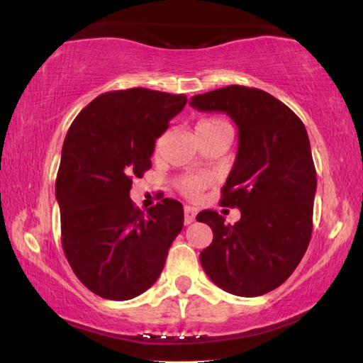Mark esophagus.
<instances>
[{
    "mask_svg": "<svg viewBox=\"0 0 363 363\" xmlns=\"http://www.w3.org/2000/svg\"><path fill=\"white\" fill-rule=\"evenodd\" d=\"M194 217H196V209L191 208V206H185V225L193 224Z\"/></svg>",
    "mask_w": 363,
    "mask_h": 363,
    "instance_id": "34e87169",
    "label": "esophagus"
}]
</instances>
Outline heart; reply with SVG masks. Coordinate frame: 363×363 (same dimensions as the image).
Wrapping results in <instances>:
<instances>
[{
	"label": "heart",
	"mask_w": 363,
	"mask_h": 363,
	"mask_svg": "<svg viewBox=\"0 0 363 363\" xmlns=\"http://www.w3.org/2000/svg\"><path fill=\"white\" fill-rule=\"evenodd\" d=\"M222 126H228V125L225 123V121H222L220 118H214V116H211V118L199 120L196 125V135L213 131V130H217V128H222ZM175 185L178 188V191H180L182 194H185V196H188V198H196L198 194L203 191V188L206 186V178L201 175H194V174L182 175L177 178Z\"/></svg>",
	"instance_id": "heart-1"
}]
</instances>
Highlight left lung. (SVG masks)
<instances>
[{
	"label": "left lung",
	"instance_id": "obj_1",
	"mask_svg": "<svg viewBox=\"0 0 363 363\" xmlns=\"http://www.w3.org/2000/svg\"><path fill=\"white\" fill-rule=\"evenodd\" d=\"M201 111H225L238 126V152L220 206L238 208L235 224L213 209L198 222L214 238L199 255L216 286L240 297L274 291L308 248L313 230L316 170L305 125L261 89L227 86L189 100Z\"/></svg>",
	"mask_w": 363,
	"mask_h": 363
}]
</instances>
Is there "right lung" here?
<instances>
[{
  "mask_svg": "<svg viewBox=\"0 0 363 363\" xmlns=\"http://www.w3.org/2000/svg\"><path fill=\"white\" fill-rule=\"evenodd\" d=\"M186 100L144 87L105 92L69 126L55 186L61 245L77 279L99 297L146 292L182 232V203L164 198L143 213L130 189L152 167L155 139Z\"/></svg>",
  "mask_w": 363,
  "mask_h": 363,
  "instance_id": "obj_1",
  "label": "right lung"
}]
</instances>
